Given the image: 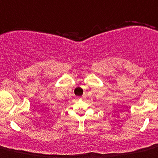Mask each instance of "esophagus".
I'll return each instance as SVG.
<instances>
[{
    "instance_id": "obj_1",
    "label": "esophagus",
    "mask_w": 158,
    "mask_h": 158,
    "mask_svg": "<svg viewBox=\"0 0 158 158\" xmlns=\"http://www.w3.org/2000/svg\"><path fill=\"white\" fill-rule=\"evenodd\" d=\"M79 98V99H81V98H80V97H79V98Z\"/></svg>"
}]
</instances>
